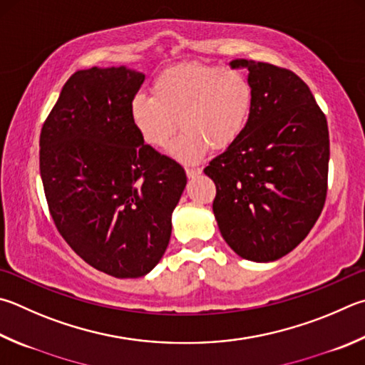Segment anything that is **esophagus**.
<instances>
[{"mask_svg":"<svg viewBox=\"0 0 365 365\" xmlns=\"http://www.w3.org/2000/svg\"><path fill=\"white\" fill-rule=\"evenodd\" d=\"M201 174V169H187V177L188 178H195Z\"/></svg>","mask_w":365,"mask_h":365,"instance_id":"1","label":"esophagus"}]
</instances>
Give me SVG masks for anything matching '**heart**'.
<instances>
[{
	"instance_id": "heart-1",
	"label": "heart",
	"mask_w": 365,
	"mask_h": 365,
	"mask_svg": "<svg viewBox=\"0 0 365 365\" xmlns=\"http://www.w3.org/2000/svg\"><path fill=\"white\" fill-rule=\"evenodd\" d=\"M151 96L137 94L129 115L142 140L153 148L169 142L177 125L182 132L169 145L175 161L196 164L209 150L222 151L240 140L254 108V88L237 70L217 65L182 63L161 71Z\"/></svg>"
}]
</instances>
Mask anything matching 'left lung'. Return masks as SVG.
I'll use <instances>...</instances> for the list:
<instances>
[{"label": "left lung", "instance_id": "obj_1", "mask_svg": "<svg viewBox=\"0 0 365 365\" xmlns=\"http://www.w3.org/2000/svg\"><path fill=\"white\" fill-rule=\"evenodd\" d=\"M254 88L250 121L204 169L214 180L218 230L237 255L267 263L287 255L319 218L327 195L329 129L295 73L235 58Z\"/></svg>", "mask_w": 365, "mask_h": 365}]
</instances>
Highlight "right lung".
Masks as SVG:
<instances>
[{
  "instance_id": "right-lung-1",
  "label": "right lung",
  "mask_w": 365,
  "mask_h": 365,
  "mask_svg": "<svg viewBox=\"0 0 365 365\" xmlns=\"http://www.w3.org/2000/svg\"><path fill=\"white\" fill-rule=\"evenodd\" d=\"M145 75L79 70L39 137V170L58 233L91 267L142 277L164 255L187 174L142 140L129 105Z\"/></svg>"
}]
</instances>
